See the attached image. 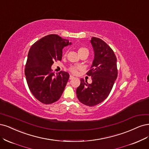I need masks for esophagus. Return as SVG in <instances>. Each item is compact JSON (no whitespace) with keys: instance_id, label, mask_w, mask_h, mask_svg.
<instances>
[{"instance_id":"esophagus-1","label":"esophagus","mask_w":149,"mask_h":149,"mask_svg":"<svg viewBox=\"0 0 149 149\" xmlns=\"http://www.w3.org/2000/svg\"><path fill=\"white\" fill-rule=\"evenodd\" d=\"M74 77L73 75H70V77H69V79H70V80L72 79H74Z\"/></svg>"}]
</instances>
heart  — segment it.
Here are the masks:
<instances>
[{
	"label": "heart",
	"instance_id": "heart-1",
	"mask_svg": "<svg viewBox=\"0 0 149 149\" xmlns=\"http://www.w3.org/2000/svg\"><path fill=\"white\" fill-rule=\"evenodd\" d=\"M85 51H88V50L85 48V47H79L78 48V53H79V55H80V54L83 53ZM79 69V66H71L70 68H69V70L73 74H77V70L78 69Z\"/></svg>",
	"mask_w": 149,
	"mask_h": 149
}]
</instances>
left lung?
<instances>
[{
	"instance_id": "1",
	"label": "left lung",
	"mask_w": 149,
	"mask_h": 149,
	"mask_svg": "<svg viewBox=\"0 0 149 149\" xmlns=\"http://www.w3.org/2000/svg\"><path fill=\"white\" fill-rule=\"evenodd\" d=\"M94 51V59L87 74L91 76L92 84L80 79V85L76 90L80 102L93 107L102 103L111 92L117 79V59L113 51L106 42L98 38L90 40Z\"/></svg>"
}]
</instances>
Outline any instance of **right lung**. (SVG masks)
<instances>
[{
  "label": "right lung",
  "instance_id": "obj_1",
  "mask_svg": "<svg viewBox=\"0 0 149 149\" xmlns=\"http://www.w3.org/2000/svg\"><path fill=\"white\" fill-rule=\"evenodd\" d=\"M69 40L57 35H49L33 44L28 52L25 74L33 96L44 104L58 100L69 79L67 72H52L54 61H61L62 49L70 45Z\"/></svg>",
  "mask_w": 149,
  "mask_h": 149
}]
</instances>
